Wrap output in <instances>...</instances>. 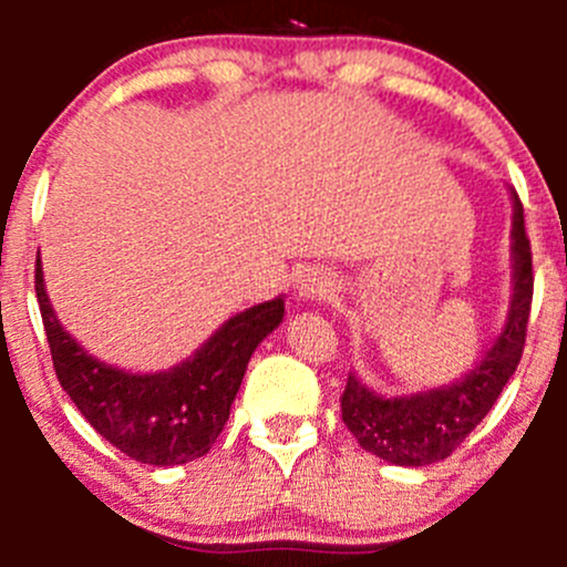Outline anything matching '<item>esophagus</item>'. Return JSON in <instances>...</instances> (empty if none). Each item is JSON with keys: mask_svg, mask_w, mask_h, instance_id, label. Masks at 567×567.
Returning a JSON list of instances; mask_svg holds the SVG:
<instances>
[{"mask_svg": "<svg viewBox=\"0 0 567 567\" xmlns=\"http://www.w3.org/2000/svg\"><path fill=\"white\" fill-rule=\"evenodd\" d=\"M296 293L305 301H320L326 299V296L334 293V282H331L329 274L320 271V268H307L299 277V282H296Z\"/></svg>", "mask_w": 567, "mask_h": 567, "instance_id": "esophagus-1", "label": "esophagus"}]
</instances>
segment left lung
I'll use <instances>...</instances> for the list:
<instances>
[{"label":"left lung","mask_w":567,"mask_h":567,"mask_svg":"<svg viewBox=\"0 0 567 567\" xmlns=\"http://www.w3.org/2000/svg\"><path fill=\"white\" fill-rule=\"evenodd\" d=\"M511 307L505 326L474 368L444 386L394 398L373 392L359 381L357 373L348 375L346 392L340 398L342 422L375 458L390 461L394 466H427L444 461L485 420L511 375L516 373L532 307V251L524 230L522 199L516 192H511Z\"/></svg>","instance_id":"1"}]
</instances>
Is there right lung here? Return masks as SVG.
I'll return each instance as SVG.
<instances>
[{
	"mask_svg": "<svg viewBox=\"0 0 567 567\" xmlns=\"http://www.w3.org/2000/svg\"><path fill=\"white\" fill-rule=\"evenodd\" d=\"M35 293L62 390L109 444L151 466H181L214 447L251 353L285 318V299L277 296L225 320L173 368L134 373L106 364L68 334L45 293L40 251Z\"/></svg>",
	"mask_w": 567,
	"mask_h": 567,
	"instance_id": "right-lung-1",
	"label": "right lung"
}]
</instances>
